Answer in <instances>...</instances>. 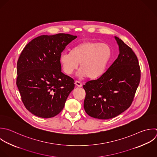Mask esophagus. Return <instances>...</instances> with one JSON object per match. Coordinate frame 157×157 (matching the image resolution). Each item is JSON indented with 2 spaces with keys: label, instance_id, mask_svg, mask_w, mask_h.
Masks as SVG:
<instances>
[{
  "label": "esophagus",
  "instance_id": "1",
  "mask_svg": "<svg viewBox=\"0 0 157 157\" xmlns=\"http://www.w3.org/2000/svg\"><path fill=\"white\" fill-rule=\"evenodd\" d=\"M75 85H76L77 86H78V87H82V83L80 82L79 81H75Z\"/></svg>",
  "mask_w": 157,
  "mask_h": 157
}]
</instances>
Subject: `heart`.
Segmentation results:
<instances>
[{"instance_id":"heart-1","label":"heart","mask_w":157,"mask_h":157,"mask_svg":"<svg viewBox=\"0 0 157 157\" xmlns=\"http://www.w3.org/2000/svg\"><path fill=\"white\" fill-rule=\"evenodd\" d=\"M111 55L112 49L108 44L87 40L74 47L71 52H63L59 60L66 74H72L80 63L79 75L94 78L104 73Z\"/></svg>"}]
</instances>
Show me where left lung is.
I'll return each mask as SVG.
<instances>
[{"mask_svg": "<svg viewBox=\"0 0 157 157\" xmlns=\"http://www.w3.org/2000/svg\"><path fill=\"white\" fill-rule=\"evenodd\" d=\"M119 47L118 58L99 78L83 85L84 109L91 117L110 119L131 105L140 80L138 59L132 50L115 37Z\"/></svg>", "mask_w": 157, "mask_h": 157, "instance_id": "left-lung-1", "label": "left lung"}]
</instances>
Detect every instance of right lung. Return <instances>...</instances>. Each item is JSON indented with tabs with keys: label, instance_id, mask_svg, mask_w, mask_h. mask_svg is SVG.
Wrapping results in <instances>:
<instances>
[{
	"label": "right lung",
	"instance_id": "right-lung-1",
	"mask_svg": "<svg viewBox=\"0 0 157 157\" xmlns=\"http://www.w3.org/2000/svg\"><path fill=\"white\" fill-rule=\"evenodd\" d=\"M76 36L43 35L29 42L17 62V85L25 107L42 118H52L63 109L74 90V80L61 72L60 55Z\"/></svg>",
	"mask_w": 157,
	"mask_h": 157
}]
</instances>
